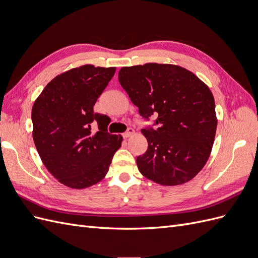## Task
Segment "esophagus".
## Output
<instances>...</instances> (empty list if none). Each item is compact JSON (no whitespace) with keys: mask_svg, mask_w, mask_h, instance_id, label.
Instances as JSON below:
<instances>
[{"mask_svg":"<svg viewBox=\"0 0 258 258\" xmlns=\"http://www.w3.org/2000/svg\"><path fill=\"white\" fill-rule=\"evenodd\" d=\"M135 135V130L132 129V128H129L126 132H124V134L122 135V137L124 138V139H128V138H130V137H132Z\"/></svg>","mask_w":258,"mask_h":258,"instance_id":"1","label":"esophagus"}]
</instances>
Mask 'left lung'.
Listing matches in <instances>:
<instances>
[{
	"label": "left lung",
	"mask_w": 258,
	"mask_h": 258,
	"mask_svg": "<svg viewBox=\"0 0 258 258\" xmlns=\"http://www.w3.org/2000/svg\"><path fill=\"white\" fill-rule=\"evenodd\" d=\"M118 81L140 115H158L142 129L148 147L137 158L142 175L162 186L189 182L206 166L216 134L214 97L206 83L175 64L123 67Z\"/></svg>",
	"instance_id": "left-lung-1"
}]
</instances>
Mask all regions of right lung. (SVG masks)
<instances>
[{
	"mask_svg": "<svg viewBox=\"0 0 258 258\" xmlns=\"http://www.w3.org/2000/svg\"><path fill=\"white\" fill-rule=\"evenodd\" d=\"M116 68L84 64L51 80L32 106L33 141L50 174L70 188L84 189L105 177L120 135L106 132L110 118L93 113ZM98 123L93 133L91 126Z\"/></svg>",
	"mask_w": 258,
	"mask_h": 258,
	"instance_id": "add662e5",
	"label": "right lung"
}]
</instances>
